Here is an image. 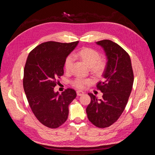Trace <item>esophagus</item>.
I'll return each instance as SVG.
<instances>
[{
  "label": "esophagus",
  "instance_id": "obj_1",
  "mask_svg": "<svg viewBox=\"0 0 155 155\" xmlns=\"http://www.w3.org/2000/svg\"><path fill=\"white\" fill-rule=\"evenodd\" d=\"M84 94H85V92H84L83 91H77V95L79 96H81L83 95Z\"/></svg>",
  "mask_w": 155,
  "mask_h": 155
}]
</instances>
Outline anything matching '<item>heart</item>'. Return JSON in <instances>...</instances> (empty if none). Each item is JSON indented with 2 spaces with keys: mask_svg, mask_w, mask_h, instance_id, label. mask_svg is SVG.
Here are the masks:
<instances>
[{
  "mask_svg": "<svg viewBox=\"0 0 155 155\" xmlns=\"http://www.w3.org/2000/svg\"><path fill=\"white\" fill-rule=\"evenodd\" d=\"M74 57H79L87 66L97 73L103 72L105 67V61L100 58V55L97 51L90 48H83L78 52L73 54ZM74 58L72 55H69L65 60L64 68L67 71L71 70ZM91 81L89 79H85L78 77L72 81V85L78 88H84L91 83Z\"/></svg>",
  "mask_w": 155,
  "mask_h": 155,
  "instance_id": "1",
  "label": "heart"
}]
</instances>
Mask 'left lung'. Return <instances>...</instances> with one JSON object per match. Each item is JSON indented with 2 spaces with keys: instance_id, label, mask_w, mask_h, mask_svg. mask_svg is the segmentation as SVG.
<instances>
[{
  "instance_id": "8db88e82",
  "label": "left lung",
  "mask_w": 155,
  "mask_h": 155,
  "mask_svg": "<svg viewBox=\"0 0 155 155\" xmlns=\"http://www.w3.org/2000/svg\"><path fill=\"white\" fill-rule=\"evenodd\" d=\"M96 44L104 49L107 59L102 75L104 81L97 85L103 96L97 100L88 93L91 101L86 112L93 125L105 128L113 124L124 112L132 91L134 74L130 56L120 45L107 39Z\"/></svg>"
}]
</instances>
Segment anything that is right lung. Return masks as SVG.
Instances as JSON below:
<instances>
[{
    "mask_svg": "<svg viewBox=\"0 0 155 155\" xmlns=\"http://www.w3.org/2000/svg\"><path fill=\"white\" fill-rule=\"evenodd\" d=\"M78 43L46 42L36 46L28 56L23 87L33 113L49 128H58L67 121L68 105L76 97L74 89L67 88L59 94L54 88L64 74L65 60Z\"/></svg>",
    "mask_w": 155,
    "mask_h": 155,
    "instance_id": "1",
    "label": "right lung"
}]
</instances>
